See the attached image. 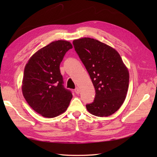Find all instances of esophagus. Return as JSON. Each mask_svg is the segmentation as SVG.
<instances>
[{
	"label": "esophagus",
	"mask_w": 157,
	"mask_h": 157,
	"mask_svg": "<svg viewBox=\"0 0 157 157\" xmlns=\"http://www.w3.org/2000/svg\"><path fill=\"white\" fill-rule=\"evenodd\" d=\"M75 92L76 94H79V92H80V90H79V88H76L75 89Z\"/></svg>",
	"instance_id": "34e87169"
}]
</instances>
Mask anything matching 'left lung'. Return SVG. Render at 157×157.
I'll use <instances>...</instances> for the list:
<instances>
[{"label":"left lung","mask_w":157,"mask_h":157,"mask_svg":"<svg viewBox=\"0 0 157 157\" xmlns=\"http://www.w3.org/2000/svg\"><path fill=\"white\" fill-rule=\"evenodd\" d=\"M73 44L95 88L94 101L86 105V109L95 116L111 115L125 99L129 79L128 68L117 51L97 40H74Z\"/></svg>","instance_id":"left-lung-1"}]
</instances>
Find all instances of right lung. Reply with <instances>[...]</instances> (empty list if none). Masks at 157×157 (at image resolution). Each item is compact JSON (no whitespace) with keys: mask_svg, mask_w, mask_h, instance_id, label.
Here are the masks:
<instances>
[{"mask_svg":"<svg viewBox=\"0 0 157 157\" xmlns=\"http://www.w3.org/2000/svg\"><path fill=\"white\" fill-rule=\"evenodd\" d=\"M72 48L67 41L52 42L33 55L25 67L23 95L28 105L44 117L64 113L72 98L71 92L63 86L59 67Z\"/></svg>","mask_w":157,"mask_h":157,"instance_id":"obj_1","label":"right lung"}]
</instances>
